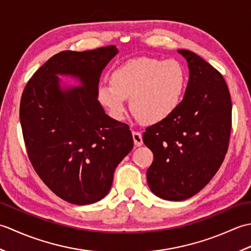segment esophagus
I'll use <instances>...</instances> for the list:
<instances>
[{
    "label": "esophagus",
    "mask_w": 251,
    "mask_h": 251,
    "mask_svg": "<svg viewBox=\"0 0 251 251\" xmlns=\"http://www.w3.org/2000/svg\"><path fill=\"white\" fill-rule=\"evenodd\" d=\"M132 139H134V143L136 147H140L142 146L143 140H142V135L141 132L139 131H136V130H132Z\"/></svg>",
    "instance_id": "1"
}]
</instances>
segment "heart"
<instances>
[{
    "instance_id": "heart-1",
    "label": "heart",
    "mask_w": 251,
    "mask_h": 251,
    "mask_svg": "<svg viewBox=\"0 0 251 251\" xmlns=\"http://www.w3.org/2000/svg\"><path fill=\"white\" fill-rule=\"evenodd\" d=\"M185 68L178 60L140 57L116 68L111 84L99 85L98 99L110 114L122 120L126 98L131 111L146 124H156L172 116L182 102L186 88Z\"/></svg>"
}]
</instances>
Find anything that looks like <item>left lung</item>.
I'll return each instance as SVG.
<instances>
[{"mask_svg": "<svg viewBox=\"0 0 251 251\" xmlns=\"http://www.w3.org/2000/svg\"><path fill=\"white\" fill-rule=\"evenodd\" d=\"M178 52L190 71L182 102L142 137L154 155L149 188L168 201L189 199L212 179L227 152L232 126L231 96L221 73L193 51Z\"/></svg>", "mask_w": 251, "mask_h": 251, "instance_id": "8db88e82", "label": "left lung"}]
</instances>
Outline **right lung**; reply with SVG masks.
Masks as SVG:
<instances>
[{
	"label": "right lung",
	"instance_id": "right-lung-1",
	"mask_svg": "<svg viewBox=\"0 0 251 251\" xmlns=\"http://www.w3.org/2000/svg\"><path fill=\"white\" fill-rule=\"evenodd\" d=\"M119 50H63L50 58L21 96L20 124L30 162L43 182L71 204L88 205L109 193L114 170L132 147L129 126L111 119L98 101L99 78ZM58 75L81 87L62 89Z\"/></svg>",
	"mask_w": 251,
	"mask_h": 251
}]
</instances>
